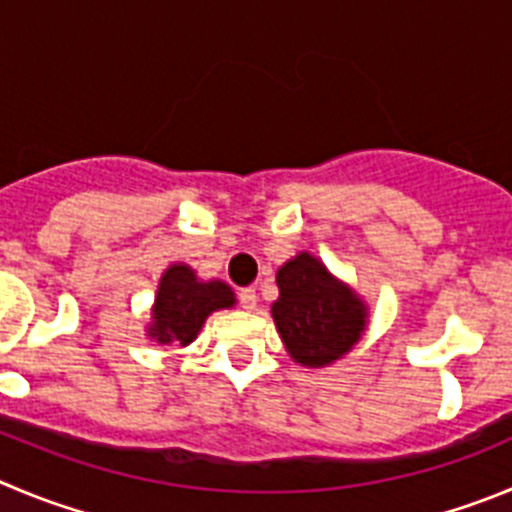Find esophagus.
Listing matches in <instances>:
<instances>
[{
  "label": "esophagus",
  "mask_w": 512,
  "mask_h": 512,
  "mask_svg": "<svg viewBox=\"0 0 512 512\" xmlns=\"http://www.w3.org/2000/svg\"><path fill=\"white\" fill-rule=\"evenodd\" d=\"M240 305L245 310H255L257 308V293L255 288H242L240 290Z\"/></svg>",
  "instance_id": "obj_1"
}]
</instances>
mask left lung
Returning a JSON list of instances; mask_svg holds the SVG:
<instances>
[{"label": "left lung", "instance_id": "1", "mask_svg": "<svg viewBox=\"0 0 512 512\" xmlns=\"http://www.w3.org/2000/svg\"><path fill=\"white\" fill-rule=\"evenodd\" d=\"M278 288L272 318L298 364H333L364 333V303L308 252L280 267Z\"/></svg>", "mask_w": 512, "mask_h": 512}]
</instances>
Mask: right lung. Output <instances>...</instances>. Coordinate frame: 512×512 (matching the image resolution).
Returning <instances> with one entry per match:
<instances>
[{
	"instance_id": "1",
	"label": "right lung",
	"mask_w": 512,
	"mask_h": 512,
	"mask_svg": "<svg viewBox=\"0 0 512 512\" xmlns=\"http://www.w3.org/2000/svg\"><path fill=\"white\" fill-rule=\"evenodd\" d=\"M229 305H234L229 285L219 280L199 283L197 275L186 265H171L161 278L154 305V326L148 328V333L159 343L176 341L179 346H186L202 331L207 315Z\"/></svg>"
}]
</instances>
